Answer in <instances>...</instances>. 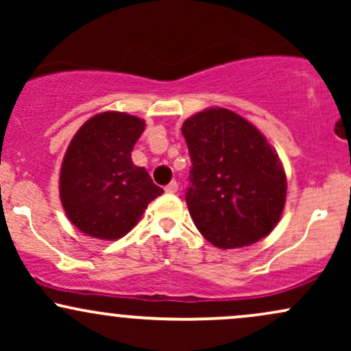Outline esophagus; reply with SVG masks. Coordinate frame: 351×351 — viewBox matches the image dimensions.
Returning a JSON list of instances; mask_svg holds the SVG:
<instances>
[{
    "label": "esophagus",
    "mask_w": 351,
    "mask_h": 351,
    "mask_svg": "<svg viewBox=\"0 0 351 351\" xmlns=\"http://www.w3.org/2000/svg\"><path fill=\"white\" fill-rule=\"evenodd\" d=\"M176 191H178V183H176V181H171L170 184L165 186V193H168V195H175Z\"/></svg>",
    "instance_id": "obj_1"
}]
</instances>
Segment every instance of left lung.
<instances>
[{
  "mask_svg": "<svg viewBox=\"0 0 351 351\" xmlns=\"http://www.w3.org/2000/svg\"><path fill=\"white\" fill-rule=\"evenodd\" d=\"M181 134L191 158L186 204L201 234L219 249L267 236L284 211L287 178L265 136L219 107L189 117Z\"/></svg>",
  "mask_w": 351,
  "mask_h": 351,
  "instance_id": "1",
  "label": "left lung"
}]
</instances>
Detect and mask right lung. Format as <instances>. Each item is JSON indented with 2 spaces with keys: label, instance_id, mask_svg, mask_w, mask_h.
<instances>
[{
  "label": "right lung",
  "instance_id": "obj_1",
  "mask_svg": "<svg viewBox=\"0 0 351 351\" xmlns=\"http://www.w3.org/2000/svg\"><path fill=\"white\" fill-rule=\"evenodd\" d=\"M143 130L138 117L102 112L71 140L60 167L59 195L69 221L84 234L120 239L163 193L145 168L132 162Z\"/></svg>",
  "mask_w": 351,
  "mask_h": 351
}]
</instances>
